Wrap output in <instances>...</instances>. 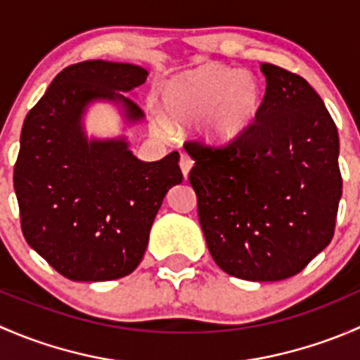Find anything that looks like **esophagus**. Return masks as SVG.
Listing matches in <instances>:
<instances>
[{
    "label": "esophagus",
    "mask_w": 360,
    "mask_h": 360,
    "mask_svg": "<svg viewBox=\"0 0 360 360\" xmlns=\"http://www.w3.org/2000/svg\"><path fill=\"white\" fill-rule=\"evenodd\" d=\"M179 167H181V170H183L184 177H188V174H190L191 167H193V158H191L190 155L183 153V155H181V160H179Z\"/></svg>",
    "instance_id": "obj_1"
}]
</instances>
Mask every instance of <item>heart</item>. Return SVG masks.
<instances>
[{
    "label": "heart",
    "instance_id": "heart-1",
    "mask_svg": "<svg viewBox=\"0 0 360 360\" xmlns=\"http://www.w3.org/2000/svg\"><path fill=\"white\" fill-rule=\"evenodd\" d=\"M169 123H200L209 141L226 144L252 127L263 103V89L252 72L209 63L174 75L160 89Z\"/></svg>",
    "mask_w": 360,
    "mask_h": 360
}]
</instances>
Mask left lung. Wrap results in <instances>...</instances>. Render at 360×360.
Here are the masks:
<instances>
[{
  "instance_id": "1",
  "label": "left lung",
  "mask_w": 360,
  "mask_h": 360,
  "mask_svg": "<svg viewBox=\"0 0 360 360\" xmlns=\"http://www.w3.org/2000/svg\"><path fill=\"white\" fill-rule=\"evenodd\" d=\"M266 92L252 127L224 146L186 141L207 248L228 275L300 274L333 240L341 198L340 139L321 96L296 72L261 64Z\"/></svg>"
}]
</instances>
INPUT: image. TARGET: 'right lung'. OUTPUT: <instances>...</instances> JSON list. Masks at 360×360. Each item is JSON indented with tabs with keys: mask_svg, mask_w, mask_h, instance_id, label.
Masks as SVG:
<instances>
[{
	"mask_svg": "<svg viewBox=\"0 0 360 360\" xmlns=\"http://www.w3.org/2000/svg\"><path fill=\"white\" fill-rule=\"evenodd\" d=\"M146 69L85 60L59 72L27 112L13 188L25 242L53 270L78 282L125 277L141 263L163 197L183 181L179 153L141 162L123 139L86 141L82 115L97 99L143 111L118 92L143 85Z\"/></svg>",
	"mask_w": 360,
	"mask_h": 360,
	"instance_id": "add662e5",
	"label": "right lung"
}]
</instances>
